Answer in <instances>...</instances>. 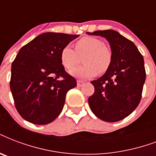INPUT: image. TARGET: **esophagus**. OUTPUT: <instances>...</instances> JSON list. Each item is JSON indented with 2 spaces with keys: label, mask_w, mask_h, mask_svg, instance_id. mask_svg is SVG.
<instances>
[{
  "label": "esophagus",
  "mask_w": 156,
  "mask_h": 156,
  "mask_svg": "<svg viewBox=\"0 0 156 156\" xmlns=\"http://www.w3.org/2000/svg\"><path fill=\"white\" fill-rule=\"evenodd\" d=\"M83 84H84V82H83V81H81V80L77 81V85H78V87L83 86Z\"/></svg>",
  "instance_id": "esophagus-1"
}]
</instances>
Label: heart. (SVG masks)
<instances>
[{"label": "heart", "instance_id": "1", "mask_svg": "<svg viewBox=\"0 0 156 156\" xmlns=\"http://www.w3.org/2000/svg\"><path fill=\"white\" fill-rule=\"evenodd\" d=\"M75 50L65 46L60 52V61L67 70L81 62L84 65L73 69L70 73L78 78H93L99 73L103 74L110 69L112 63V51L104 41L95 37H83L74 44Z\"/></svg>", "mask_w": 156, "mask_h": 156}]
</instances>
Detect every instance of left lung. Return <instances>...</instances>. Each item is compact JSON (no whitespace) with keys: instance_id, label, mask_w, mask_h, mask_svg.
Here are the masks:
<instances>
[{"instance_id":"1","label":"left lung","mask_w":156,"mask_h":156,"mask_svg":"<svg viewBox=\"0 0 156 156\" xmlns=\"http://www.w3.org/2000/svg\"><path fill=\"white\" fill-rule=\"evenodd\" d=\"M89 35L104 37L110 42L112 63L97 80L88 98L91 111L106 122H117L130 115L140 103L146 80L142 55L133 41L114 30H99Z\"/></svg>"}]
</instances>
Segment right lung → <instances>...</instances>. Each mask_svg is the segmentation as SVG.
<instances>
[{
	"label": "right lung",
	"instance_id": "add662e5",
	"mask_svg": "<svg viewBox=\"0 0 156 156\" xmlns=\"http://www.w3.org/2000/svg\"><path fill=\"white\" fill-rule=\"evenodd\" d=\"M78 35L45 33L20 50L12 62L9 86L20 116L34 124L51 123L69 90L77 86L60 61L61 50Z\"/></svg>",
	"mask_w": 156,
	"mask_h": 156
}]
</instances>
